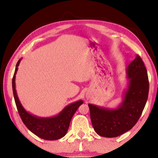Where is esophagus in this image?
Listing matches in <instances>:
<instances>
[{"instance_id": "obj_1", "label": "esophagus", "mask_w": 158, "mask_h": 158, "mask_svg": "<svg viewBox=\"0 0 158 158\" xmlns=\"http://www.w3.org/2000/svg\"><path fill=\"white\" fill-rule=\"evenodd\" d=\"M86 97H87V98H89V95H86Z\"/></svg>"}]
</instances>
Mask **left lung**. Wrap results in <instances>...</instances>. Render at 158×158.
I'll return each mask as SVG.
<instances>
[{
  "label": "left lung",
  "instance_id": "obj_1",
  "mask_svg": "<svg viewBox=\"0 0 158 158\" xmlns=\"http://www.w3.org/2000/svg\"><path fill=\"white\" fill-rule=\"evenodd\" d=\"M128 79L121 102L116 108L89 104L95 132L104 137H116L132 129L139 119L148 99L149 83L143 60L137 55L126 68Z\"/></svg>",
  "mask_w": 158,
  "mask_h": 158
}]
</instances>
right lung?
I'll list each match as a JSON object with an SVG mask.
<instances>
[{"mask_svg":"<svg viewBox=\"0 0 158 158\" xmlns=\"http://www.w3.org/2000/svg\"><path fill=\"white\" fill-rule=\"evenodd\" d=\"M21 60V58L19 60L17 63L12 78L13 94L21 118L28 129L37 137L45 140L52 141L59 139L66 135L72 118L75 114L77 109L82 105L84 102L82 100H79L69 104L60 113L52 117L37 116L27 111L21 105L16 90V74Z\"/></svg>","mask_w":158,"mask_h":158,"instance_id":"obj_1","label":"right lung"}]
</instances>
